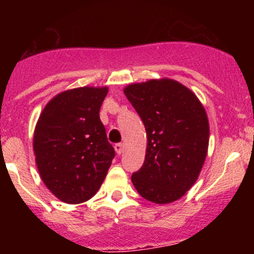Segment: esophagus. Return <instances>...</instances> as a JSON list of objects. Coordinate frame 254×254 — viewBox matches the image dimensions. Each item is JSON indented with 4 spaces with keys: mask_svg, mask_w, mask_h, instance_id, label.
Returning a JSON list of instances; mask_svg holds the SVG:
<instances>
[{
    "mask_svg": "<svg viewBox=\"0 0 254 254\" xmlns=\"http://www.w3.org/2000/svg\"><path fill=\"white\" fill-rule=\"evenodd\" d=\"M115 148V152L118 153V155H122L123 152H124V145L123 143H117V145L114 146Z\"/></svg>",
    "mask_w": 254,
    "mask_h": 254,
    "instance_id": "esophagus-1",
    "label": "esophagus"
}]
</instances>
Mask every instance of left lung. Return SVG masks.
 I'll list each match as a JSON object with an SVG mask.
<instances>
[{
    "mask_svg": "<svg viewBox=\"0 0 254 254\" xmlns=\"http://www.w3.org/2000/svg\"><path fill=\"white\" fill-rule=\"evenodd\" d=\"M124 93L147 135L145 162L131 176L146 200L168 204L193 187L205 162L209 120L198 97L171 78L131 83Z\"/></svg>",
    "mask_w": 254,
    "mask_h": 254,
    "instance_id": "obj_1",
    "label": "left lung"
}]
</instances>
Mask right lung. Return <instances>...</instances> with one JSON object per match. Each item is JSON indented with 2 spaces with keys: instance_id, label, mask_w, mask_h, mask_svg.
I'll return each mask as SVG.
<instances>
[{
  "instance_id": "obj_1",
  "label": "right lung",
  "mask_w": 254,
  "mask_h": 254,
  "mask_svg": "<svg viewBox=\"0 0 254 254\" xmlns=\"http://www.w3.org/2000/svg\"><path fill=\"white\" fill-rule=\"evenodd\" d=\"M108 87H79L56 94L35 125L33 150L42 181L58 199L81 204L98 191L115 152L99 109Z\"/></svg>"
}]
</instances>
